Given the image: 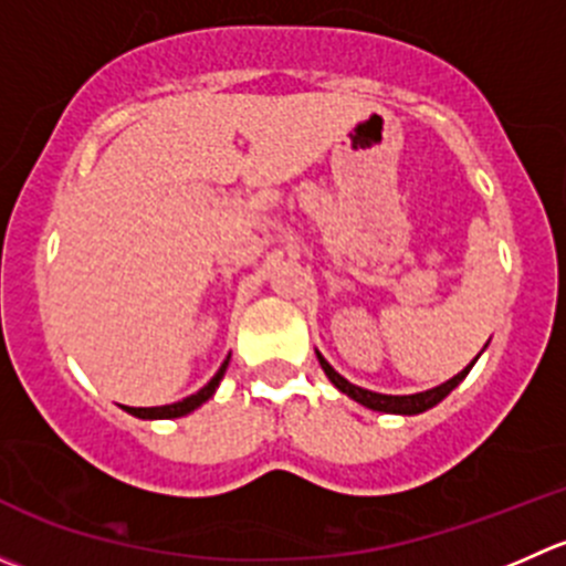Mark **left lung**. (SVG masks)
Wrapping results in <instances>:
<instances>
[{"mask_svg":"<svg viewBox=\"0 0 566 566\" xmlns=\"http://www.w3.org/2000/svg\"><path fill=\"white\" fill-rule=\"evenodd\" d=\"M476 358H479V356H476ZM476 358H473V361H476ZM317 361H319V367H323V373L328 375L331 384H334L336 389H339L342 394H347V397H350V399H356V402H361L364 408L380 410V413H402V416H416V413H424V410L436 408V405L441 402V399L447 397L449 391L458 389V386L462 384V380H465V375L471 373V367H473V361H471L465 369H462V373L454 375L452 380H447V384L436 386V389H430V391H419V394H405V397H394V394H378V391L361 389V386H353L350 380L342 378V375L336 373V369L331 367V364L325 361V358L319 356V353H317Z\"/></svg>","mask_w":566,"mask_h":566,"instance_id":"obj_1","label":"left lung"}]
</instances>
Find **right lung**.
<instances>
[{"label":"right lung","mask_w":566,"mask_h":566,"mask_svg":"<svg viewBox=\"0 0 566 566\" xmlns=\"http://www.w3.org/2000/svg\"><path fill=\"white\" fill-rule=\"evenodd\" d=\"M227 364H230V356H227V361L221 364L219 373H216L213 378H210L208 386H202V389H199L197 394H191V397L180 399V402L161 405V408H128V405H125V410H128L130 416H139V419H177V416L191 413V410H197L199 405L208 402V399L216 394V389H219L221 378H224V373H227Z\"/></svg>","instance_id":"1"}]
</instances>
